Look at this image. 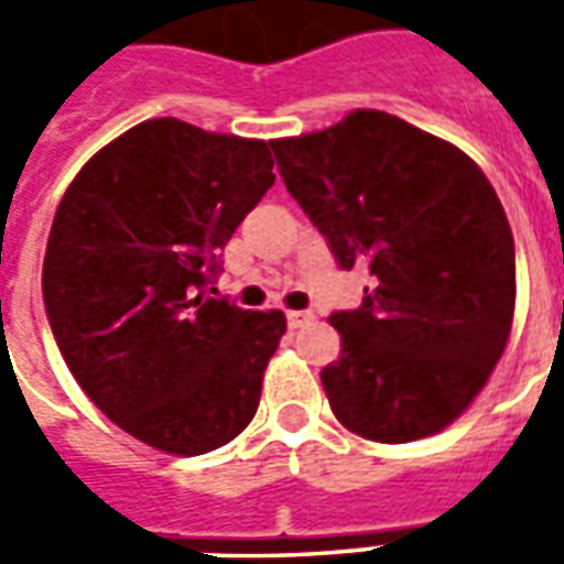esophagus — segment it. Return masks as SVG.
I'll return each instance as SVG.
<instances>
[{
	"instance_id": "1",
	"label": "esophagus",
	"mask_w": 564,
	"mask_h": 564,
	"mask_svg": "<svg viewBox=\"0 0 564 564\" xmlns=\"http://www.w3.org/2000/svg\"><path fill=\"white\" fill-rule=\"evenodd\" d=\"M314 319V311H286V323H290V329H302L305 323Z\"/></svg>"
}]
</instances>
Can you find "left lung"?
Here are the masks:
<instances>
[{
    "instance_id": "1",
    "label": "left lung",
    "mask_w": 564,
    "mask_h": 564,
    "mask_svg": "<svg viewBox=\"0 0 564 564\" xmlns=\"http://www.w3.org/2000/svg\"><path fill=\"white\" fill-rule=\"evenodd\" d=\"M269 144L335 262L371 274L362 305L329 317L341 335L319 371L332 414L380 444L435 435L508 347L517 259L496 189L459 148L387 111Z\"/></svg>"
}]
</instances>
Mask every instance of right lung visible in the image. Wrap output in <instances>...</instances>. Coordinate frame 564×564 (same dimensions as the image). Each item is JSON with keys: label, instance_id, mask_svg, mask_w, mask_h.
Listing matches in <instances>:
<instances>
[{"label": "right lung", "instance_id": "obj_1", "mask_svg": "<svg viewBox=\"0 0 564 564\" xmlns=\"http://www.w3.org/2000/svg\"><path fill=\"white\" fill-rule=\"evenodd\" d=\"M271 165L265 141L156 117L105 144L56 208L42 269L56 347L90 402L162 453L223 447L257 414L286 317L205 286Z\"/></svg>", "mask_w": 564, "mask_h": 564}]
</instances>
